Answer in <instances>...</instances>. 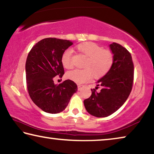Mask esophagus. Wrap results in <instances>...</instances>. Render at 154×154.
Returning a JSON list of instances; mask_svg holds the SVG:
<instances>
[{"mask_svg": "<svg viewBox=\"0 0 154 154\" xmlns=\"http://www.w3.org/2000/svg\"><path fill=\"white\" fill-rule=\"evenodd\" d=\"M82 85H77V90H82Z\"/></svg>", "mask_w": 154, "mask_h": 154, "instance_id": "esophagus-1", "label": "esophagus"}]
</instances>
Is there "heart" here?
Returning <instances> with one entry per match:
<instances>
[{
  "label": "heart",
  "instance_id": "1",
  "mask_svg": "<svg viewBox=\"0 0 154 154\" xmlns=\"http://www.w3.org/2000/svg\"><path fill=\"white\" fill-rule=\"evenodd\" d=\"M77 48L87 57L83 66L85 69L68 72L66 75L67 79L83 83L89 81L93 75L95 78L104 76L111 69L114 60L113 54L111 50L103 49L100 46L92 42L81 43ZM72 54V49H67L62 54L61 62L65 69H71L73 67Z\"/></svg>",
  "mask_w": 154,
  "mask_h": 154
}]
</instances>
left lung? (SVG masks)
<instances>
[{
	"label": "left lung",
	"mask_w": 154,
	"mask_h": 154,
	"mask_svg": "<svg viewBox=\"0 0 154 154\" xmlns=\"http://www.w3.org/2000/svg\"><path fill=\"white\" fill-rule=\"evenodd\" d=\"M109 48L114 60L109 71L97 82V86L100 85L102 89L100 92L91 89L92 95L83 101L87 111L96 118L107 117L120 108L128 98L133 84L131 54L118 43H111Z\"/></svg>",
	"instance_id": "obj_1"
}]
</instances>
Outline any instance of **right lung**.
<instances>
[{
    "label": "right lung",
    "mask_w": 154,
    "mask_h": 154,
    "mask_svg": "<svg viewBox=\"0 0 154 154\" xmlns=\"http://www.w3.org/2000/svg\"><path fill=\"white\" fill-rule=\"evenodd\" d=\"M72 45L69 40L46 38L31 49L26 62L27 88L33 103L49 113L64 110L72 96L77 91L74 82L67 79L54 84V77L64 74L61 56Z\"/></svg>",
    "instance_id": "right-lung-1"
}]
</instances>
